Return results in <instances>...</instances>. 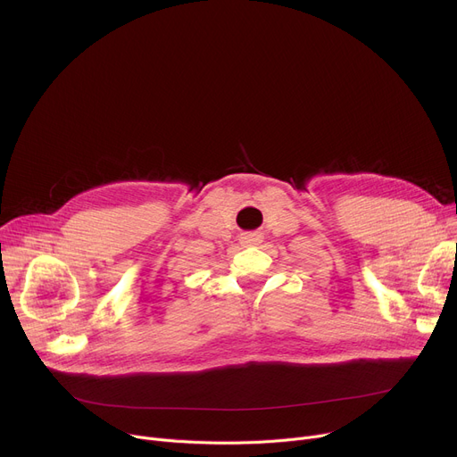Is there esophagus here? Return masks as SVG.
I'll return each mask as SVG.
<instances>
[{
  "label": "esophagus",
  "mask_w": 457,
  "mask_h": 457,
  "mask_svg": "<svg viewBox=\"0 0 457 457\" xmlns=\"http://www.w3.org/2000/svg\"><path fill=\"white\" fill-rule=\"evenodd\" d=\"M243 241L248 243V245H255L259 241V235L257 233H246V235H243Z\"/></svg>",
  "instance_id": "34e87169"
}]
</instances>
